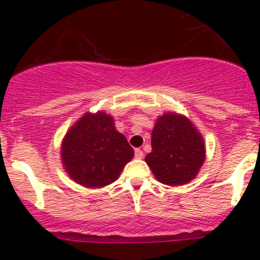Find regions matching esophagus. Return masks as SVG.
I'll return each instance as SVG.
<instances>
[{
	"mask_svg": "<svg viewBox=\"0 0 260 260\" xmlns=\"http://www.w3.org/2000/svg\"><path fill=\"white\" fill-rule=\"evenodd\" d=\"M143 151L140 150V148H136V150H135V158H138V159H142L143 158Z\"/></svg>",
	"mask_w": 260,
	"mask_h": 260,
	"instance_id": "obj_1",
	"label": "esophagus"
}]
</instances>
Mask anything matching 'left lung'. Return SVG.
Returning a JSON list of instances; mask_svg holds the SVG:
<instances>
[{"instance_id":"1","label":"left lung","mask_w":260,"mask_h":260,"mask_svg":"<svg viewBox=\"0 0 260 260\" xmlns=\"http://www.w3.org/2000/svg\"><path fill=\"white\" fill-rule=\"evenodd\" d=\"M151 146L146 162L165 185H185L197 175L205 160L201 135L187 118L178 114H163L156 120Z\"/></svg>"}]
</instances>
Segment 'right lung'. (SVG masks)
<instances>
[{"instance_id":"obj_1","label":"right lung","mask_w":260,"mask_h":260,"mask_svg":"<svg viewBox=\"0 0 260 260\" xmlns=\"http://www.w3.org/2000/svg\"><path fill=\"white\" fill-rule=\"evenodd\" d=\"M134 158V148L116 131L113 118L98 112L83 116L64 136L62 160L75 182L102 187L116 181Z\"/></svg>"}]
</instances>
